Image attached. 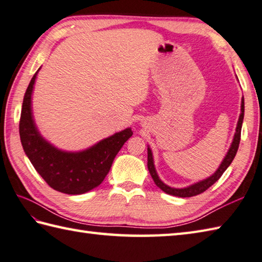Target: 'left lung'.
I'll use <instances>...</instances> for the list:
<instances>
[{
	"instance_id": "obj_1",
	"label": "left lung",
	"mask_w": 262,
	"mask_h": 262,
	"mask_svg": "<svg viewBox=\"0 0 262 262\" xmlns=\"http://www.w3.org/2000/svg\"><path fill=\"white\" fill-rule=\"evenodd\" d=\"M236 79H237V76H236ZM243 118H244V99L242 98V100H241V114H240V116H238L235 134H234V137H233V141H232V144H231V146L229 148V151H227L223 161L221 162L219 169H217L213 174L209 176L208 178H206V179L200 180L198 182H194V183H192V185L183 187V188L170 187L168 185H165V183L160 179V177H159L158 172H157V169H155V165H154L153 152H152L151 147H149V145H147V168H148L149 173H151V176L153 178L155 185H157L161 189V190H163L165 193H169V194H171V196H177V197H182V198L196 196V194H199V193L204 192L205 190H207V189L211 185H214V183L220 179L221 176L224 173L225 170L229 168L230 164L232 163L233 159L235 158V154H236L237 148H238V144H240L241 128H242V124H243Z\"/></svg>"
}]
</instances>
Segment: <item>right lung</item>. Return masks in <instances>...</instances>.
Masks as SVG:
<instances>
[{
    "mask_svg": "<svg viewBox=\"0 0 262 262\" xmlns=\"http://www.w3.org/2000/svg\"><path fill=\"white\" fill-rule=\"evenodd\" d=\"M32 76L22 103L19 125L21 144L33 168L55 190L82 194L103 181L117 153L133 135L132 128L115 133L81 151L58 148L41 135L32 113V93L38 72Z\"/></svg>",
    "mask_w": 262,
    "mask_h": 262,
    "instance_id": "obj_1",
    "label": "right lung"
}]
</instances>
